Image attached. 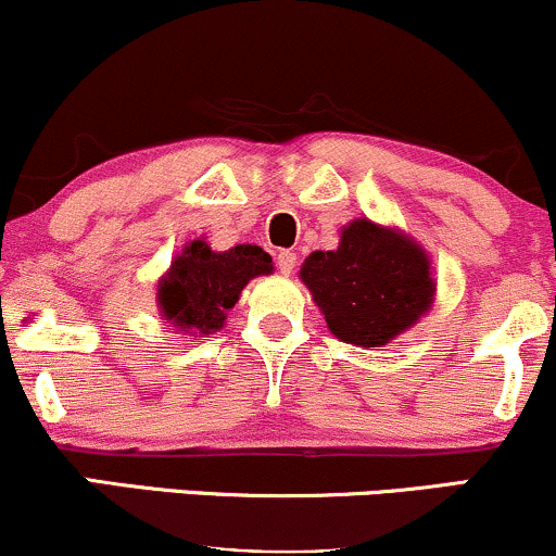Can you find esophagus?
I'll list each match as a JSON object with an SVG mask.
<instances>
[{"mask_svg":"<svg viewBox=\"0 0 556 556\" xmlns=\"http://www.w3.org/2000/svg\"><path fill=\"white\" fill-rule=\"evenodd\" d=\"M295 264H298V256L292 251H279L277 253V266H279V271H282V274H292Z\"/></svg>","mask_w":556,"mask_h":556,"instance_id":"34e87169","label":"esophagus"}]
</instances>
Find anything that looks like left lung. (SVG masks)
Listing matches in <instances>:
<instances>
[{
	"label": "left lung",
	"mask_w": 556,
	"mask_h": 556,
	"mask_svg": "<svg viewBox=\"0 0 556 556\" xmlns=\"http://www.w3.org/2000/svg\"><path fill=\"white\" fill-rule=\"evenodd\" d=\"M300 279L337 340L381 348L431 308L437 282L431 261L400 229L353 219L337 251H314Z\"/></svg>",
	"instance_id": "obj_1"
}]
</instances>
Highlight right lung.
Instances as JSON below:
<instances>
[{
  "mask_svg": "<svg viewBox=\"0 0 556 556\" xmlns=\"http://www.w3.org/2000/svg\"><path fill=\"white\" fill-rule=\"evenodd\" d=\"M271 271V256L258 245L212 251L206 240H190L159 279V311L180 331L212 334L225 327L227 311L240 300L242 287Z\"/></svg>",
  "mask_w": 556,
  "mask_h": 556,
  "instance_id": "obj_1",
  "label": "right lung"
}]
</instances>
